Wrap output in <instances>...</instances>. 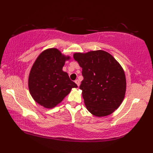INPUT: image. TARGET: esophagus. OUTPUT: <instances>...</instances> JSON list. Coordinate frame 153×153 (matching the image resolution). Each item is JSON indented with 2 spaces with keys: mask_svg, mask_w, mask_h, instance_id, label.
Masks as SVG:
<instances>
[{
  "mask_svg": "<svg viewBox=\"0 0 153 153\" xmlns=\"http://www.w3.org/2000/svg\"><path fill=\"white\" fill-rule=\"evenodd\" d=\"M75 83H76L77 85V86H79V85H80V82H79V81L78 80V79H77V80H76L75 81Z\"/></svg>",
  "mask_w": 153,
  "mask_h": 153,
  "instance_id": "1",
  "label": "esophagus"
}]
</instances>
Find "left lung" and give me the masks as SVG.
<instances>
[{"label": "left lung", "instance_id": "8db88e82", "mask_svg": "<svg viewBox=\"0 0 153 153\" xmlns=\"http://www.w3.org/2000/svg\"><path fill=\"white\" fill-rule=\"evenodd\" d=\"M82 68L83 80L79 86L87 109L94 116H108L121 105L125 97L124 71L111 54L104 51L75 53Z\"/></svg>", "mask_w": 153, "mask_h": 153}]
</instances>
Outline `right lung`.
<instances>
[{
    "label": "right lung",
    "instance_id": "add662e5",
    "mask_svg": "<svg viewBox=\"0 0 153 153\" xmlns=\"http://www.w3.org/2000/svg\"><path fill=\"white\" fill-rule=\"evenodd\" d=\"M70 59L57 48H49L39 55L32 66L28 79L29 90L35 102L47 108L56 106L77 87L62 68Z\"/></svg>",
    "mask_w": 153,
    "mask_h": 153
}]
</instances>
